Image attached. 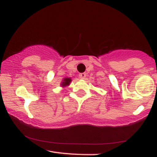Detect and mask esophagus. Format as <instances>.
Listing matches in <instances>:
<instances>
[{
  "label": "esophagus",
  "mask_w": 157,
  "mask_h": 157,
  "mask_svg": "<svg viewBox=\"0 0 157 157\" xmlns=\"http://www.w3.org/2000/svg\"><path fill=\"white\" fill-rule=\"evenodd\" d=\"M79 76H80V78H81V79H85L86 77V73H80Z\"/></svg>",
  "instance_id": "obj_1"
}]
</instances>
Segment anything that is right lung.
Segmentation results:
<instances>
[{
    "instance_id": "1",
    "label": "right lung",
    "mask_w": 157,
    "mask_h": 157,
    "mask_svg": "<svg viewBox=\"0 0 157 157\" xmlns=\"http://www.w3.org/2000/svg\"><path fill=\"white\" fill-rule=\"evenodd\" d=\"M71 77H65V78L63 79V81L61 82L60 83V86L63 88L66 87V86H68L71 83Z\"/></svg>"
}]
</instances>
